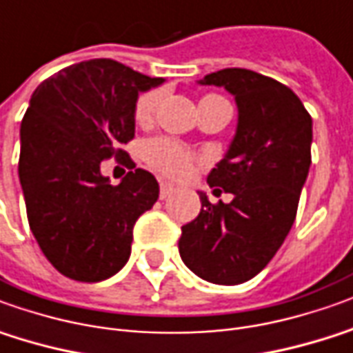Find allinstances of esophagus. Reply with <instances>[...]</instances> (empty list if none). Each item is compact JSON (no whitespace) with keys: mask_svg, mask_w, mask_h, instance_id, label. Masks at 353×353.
I'll use <instances>...</instances> for the list:
<instances>
[{"mask_svg":"<svg viewBox=\"0 0 353 353\" xmlns=\"http://www.w3.org/2000/svg\"><path fill=\"white\" fill-rule=\"evenodd\" d=\"M172 192H174V186H172L171 182L161 181V184H159V196H161L163 200H165L167 196H171Z\"/></svg>","mask_w":353,"mask_h":353,"instance_id":"esophagus-1","label":"esophagus"}]
</instances>
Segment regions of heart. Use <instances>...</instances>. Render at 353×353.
Returning <instances> with one entry per match:
<instances>
[{"mask_svg": "<svg viewBox=\"0 0 353 353\" xmlns=\"http://www.w3.org/2000/svg\"><path fill=\"white\" fill-rule=\"evenodd\" d=\"M161 90H150L138 98L134 107V117L140 125H145L152 121L157 107L161 103ZM208 98H217V96H208ZM144 155L145 161L150 163L153 169L161 171L167 176H174V179L186 176L192 171V165H194V155L184 145L176 144L174 140H169V138L150 140L144 148Z\"/></svg>", "mask_w": 353, "mask_h": 353, "instance_id": "b5f03b06", "label": "heart"}]
</instances>
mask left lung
<instances>
[{"mask_svg": "<svg viewBox=\"0 0 353 353\" xmlns=\"http://www.w3.org/2000/svg\"><path fill=\"white\" fill-rule=\"evenodd\" d=\"M198 84L236 101V132L208 176L232 201L213 205L198 192L201 211L182 227L179 252L192 273L230 286L254 279L292 228L311 165V117L288 86L254 70L223 69Z\"/></svg>", "mask_w": 353, "mask_h": 353, "instance_id": "left-lung-1", "label": "left lung"}]
</instances>
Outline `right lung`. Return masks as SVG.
Segmentation results:
<instances>
[{
  "mask_svg": "<svg viewBox=\"0 0 353 353\" xmlns=\"http://www.w3.org/2000/svg\"><path fill=\"white\" fill-rule=\"evenodd\" d=\"M111 59L70 65L34 90L21 123L19 179L43 255L61 274L99 283L130 257L132 228L159 198L152 172L135 169L117 187L101 161L126 153L142 92L161 86ZM131 168H134V163Z\"/></svg>",
  "mask_w": 353,
  "mask_h": 353,
  "instance_id": "1",
  "label": "right lung"
}]
</instances>
